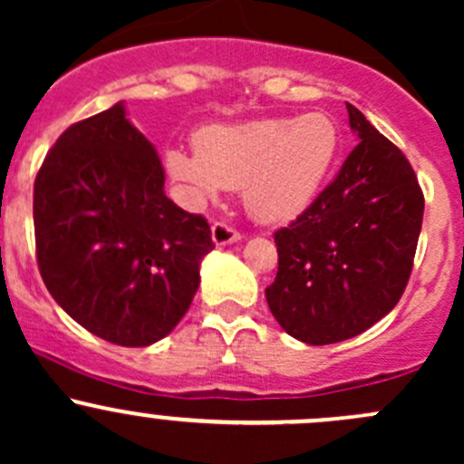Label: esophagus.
Here are the masks:
<instances>
[{
	"instance_id": "esophagus-1",
	"label": "esophagus",
	"mask_w": 464,
	"mask_h": 464,
	"mask_svg": "<svg viewBox=\"0 0 464 464\" xmlns=\"http://www.w3.org/2000/svg\"><path fill=\"white\" fill-rule=\"evenodd\" d=\"M210 236H213V242L218 246H227V245H233V242L242 240L240 231H236V228L228 227V224L224 222H215L213 228H210Z\"/></svg>"
}]
</instances>
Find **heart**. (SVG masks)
Returning a JSON list of instances; mask_svg holds the SVG:
<instances>
[{
	"label": "heart",
	"instance_id": "heart-1",
	"mask_svg": "<svg viewBox=\"0 0 464 464\" xmlns=\"http://www.w3.org/2000/svg\"><path fill=\"white\" fill-rule=\"evenodd\" d=\"M339 123L327 111L289 119L208 125L195 150L166 152V170L195 202L242 188L246 213L265 224L289 222L316 199L341 154Z\"/></svg>",
	"mask_w": 464,
	"mask_h": 464
}]
</instances>
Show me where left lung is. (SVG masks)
Returning <instances> with one entry per match:
<instances>
[{
  "instance_id": "1",
  "label": "left lung",
  "mask_w": 464,
  "mask_h": 464,
  "mask_svg": "<svg viewBox=\"0 0 464 464\" xmlns=\"http://www.w3.org/2000/svg\"><path fill=\"white\" fill-rule=\"evenodd\" d=\"M345 105L357 148L310 208L276 231L278 274L265 292L280 327L310 345L353 339L397 305L422 228L409 159Z\"/></svg>"
}]
</instances>
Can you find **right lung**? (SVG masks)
Masks as SVG:
<instances>
[{
    "instance_id": "1",
    "label": "right lung",
    "mask_w": 464,
    "mask_h": 464,
    "mask_svg": "<svg viewBox=\"0 0 464 464\" xmlns=\"http://www.w3.org/2000/svg\"><path fill=\"white\" fill-rule=\"evenodd\" d=\"M163 184L157 150L123 101L64 130L35 177L46 289L85 330L125 348L175 330L215 249L208 222L172 204Z\"/></svg>"
}]
</instances>
